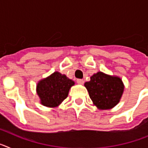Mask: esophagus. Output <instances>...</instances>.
<instances>
[{"label": "esophagus", "instance_id": "obj_1", "mask_svg": "<svg viewBox=\"0 0 148 148\" xmlns=\"http://www.w3.org/2000/svg\"><path fill=\"white\" fill-rule=\"evenodd\" d=\"M76 82H77V83L81 84H83L84 82V81L83 79H80V78H78V79L76 80Z\"/></svg>", "mask_w": 148, "mask_h": 148}]
</instances>
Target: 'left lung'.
<instances>
[{"label":"left lung","instance_id":"obj_1","mask_svg":"<svg viewBox=\"0 0 148 148\" xmlns=\"http://www.w3.org/2000/svg\"><path fill=\"white\" fill-rule=\"evenodd\" d=\"M84 86L94 104L100 110H108L119 102L124 91L122 81L119 77L110 76L98 72L90 77Z\"/></svg>","mask_w":148,"mask_h":148}]
</instances>
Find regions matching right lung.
I'll use <instances>...</instances> for the list:
<instances>
[{"label": "right lung", "mask_w": 148, "mask_h": 148, "mask_svg": "<svg viewBox=\"0 0 148 148\" xmlns=\"http://www.w3.org/2000/svg\"><path fill=\"white\" fill-rule=\"evenodd\" d=\"M74 82L58 72L40 81L37 85V92L41 104L47 107H56L66 99Z\"/></svg>", "instance_id": "obj_1"}]
</instances>
